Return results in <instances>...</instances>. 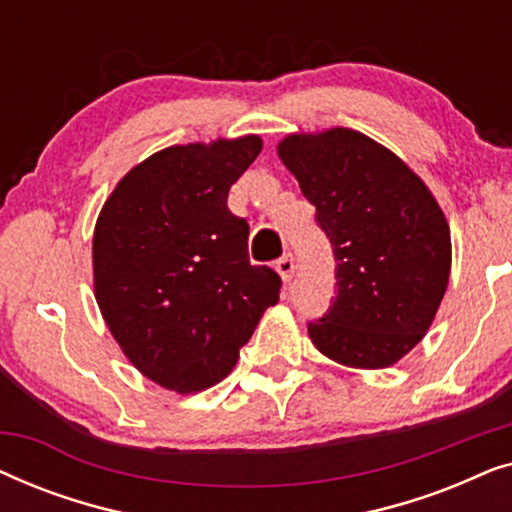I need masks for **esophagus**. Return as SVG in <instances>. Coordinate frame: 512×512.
<instances>
[{"label":"esophagus","instance_id":"esophagus-1","mask_svg":"<svg viewBox=\"0 0 512 512\" xmlns=\"http://www.w3.org/2000/svg\"><path fill=\"white\" fill-rule=\"evenodd\" d=\"M275 270L279 272V277H282V282H291L293 277V270H296V263H293V256L291 254H284L282 258H279Z\"/></svg>","mask_w":512,"mask_h":512}]
</instances>
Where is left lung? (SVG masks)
I'll use <instances>...</instances> for the list:
<instances>
[{"mask_svg": "<svg viewBox=\"0 0 512 512\" xmlns=\"http://www.w3.org/2000/svg\"><path fill=\"white\" fill-rule=\"evenodd\" d=\"M277 153L331 240L335 298L307 324L347 368L394 366L436 319L452 265L450 226L429 186L363 132H296Z\"/></svg>", "mask_w": 512, "mask_h": 512, "instance_id": "8db88e82", "label": "left lung"}]
</instances>
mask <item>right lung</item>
I'll use <instances>...</instances> for the list:
<instances>
[{
    "instance_id": "add662e5",
    "label": "right lung",
    "mask_w": 512,
    "mask_h": 512,
    "mask_svg": "<svg viewBox=\"0 0 512 512\" xmlns=\"http://www.w3.org/2000/svg\"><path fill=\"white\" fill-rule=\"evenodd\" d=\"M263 149L258 135L177 144L118 181L93 235L95 300L128 361L177 394L219 384L282 279L249 263V226L228 191Z\"/></svg>"
}]
</instances>
